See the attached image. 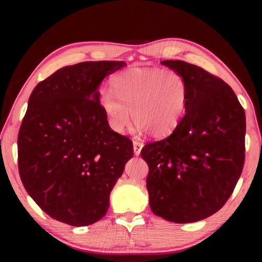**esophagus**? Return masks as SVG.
<instances>
[{
  "instance_id": "esophagus-1",
  "label": "esophagus",
  "mask_w": 262,
  "mask_h": 262,
  "mask_svg": "<svg viewBox=\"0 0 262 262\" xmlns=\"http://www.w3.org/2000/svg\"><path fill=\"white\" fill-rule=\"evenodd\" d=\"M133 148H134V155H135V156H139V155L141 154L142 148H143V142L134 141V142H133Z\"/></svg>"
}]
</instances>
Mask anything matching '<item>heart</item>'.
<instances>
[{"label":"heart","mask_w":262,"mask_h":262,"mask_svg":"<svg viewBox=\"0 0 262 262\" xmlns=\"http://www.w3.org/2000/svg\"><path fill=\"white\" fill-rule=\"evenodd\" d=\"M112 86L113 92H100L99 104L114 132L122 133L134 119L140 130L166 136L185 117L188 85L173 69L132 68L115 75Z\"/></svg>","instance_id":"obj_1"}]
</instances>
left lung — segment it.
<instances>
[{"label":"left lung","mask_w":262,"mask_h":262,"mask_svg":"<svg viewBox=\"0 0 262 262\" xmlns=\"http://www.w3.org/2000/svg\"><path fill=\"white\" fill-rule=\"evenodd\" d=\"M162 64L188 85L185 117L172 134L145 144L147 188L155 215L192 223L215 214L231 196L245 161V112L227 83L179 60Z\"/></svg>","instance_id":"obj_1"}]
</instances>
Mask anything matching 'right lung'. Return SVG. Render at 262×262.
Listing matches in <instances>:
<instances>
[{
	"label": "right lung",
	"instance_id": "1",
	"mask_svg": "<svg viewBox=\"0 0 262 262\" xmlns=\"http://www.w3.org/2000/svg\"><path fill=\"white\" fill-rule=\"evenodd\" d=\"M123 61L67 66L33 89L18 133L26 192L52 219L73 227L105 216L110 194L133 157L127 136L111 129L98 88Z\"/></svg>",
	"mask_w": 262,
	"mask_h": 262
}]
</instances>
